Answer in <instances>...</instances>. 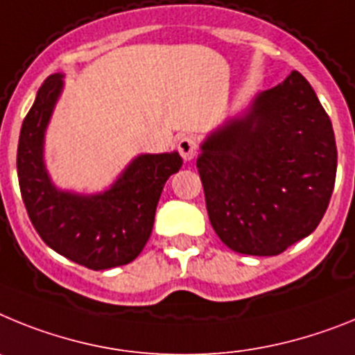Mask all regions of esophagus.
Returning <instances> with one entry per match:
<instances>
[{
  "label": "esophagus",
  "instance_id": "34e87169",
  "mask_svg": "<svg viewBox=\"0 0 355 355\" xmlns=\"http://www.w3.org/2000/svg\"><path fill=\"white\" fill-rule=\"evenodd\" d=\"M177 148L178 153H180V157L184 160H193L196 157V153H198V144H196V141L193 139V137H189V135L182 137V139L178 141Z\"/></svg>",
  "mask_w": 355,
  "mask_h": 355
}]
</instances>
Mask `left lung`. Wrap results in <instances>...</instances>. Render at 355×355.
<instances>
[{"instance_id": "obj_1", "label": "left lung", "mask_w": 355, "mask_h": 355, "mask_svg": "<svg viewBox=\"0 0 355 355\" xmlns=\"http://www.w3.org/2000/svg\"><path fill=\"white\" fill-rule=\"evenodd\" d=\"M200 148L209 220L230 250L279 255L318 227L334 189L338 150L331 119L298 71Z\"/></svg>"}]
</instances>
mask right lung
Returning <instances> with one entry per match:
<instances>
[{
    "instance_id": "1",
    "label": "right lung",
    "mask_w": 355,
    "mask_h": 355,
    "mask_svg": "<svg viewBox=\"0 0 355 355\" xmlns=\"http://www.w3.org/2000/svg\"><path fill=\"white\" fill-rule=\"evenodd\" d=\"M62 76L44 80L21 126L17 178L24 207L37 234L57 254L89 270L123 266L150 239L162 187L180 169L182 157L177 152L135 157L100 195L57 189L44 166V134L62 92Z\"/></svg>"
}]
</instances>
